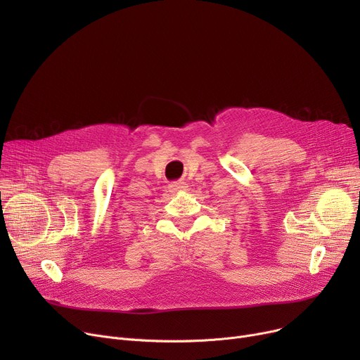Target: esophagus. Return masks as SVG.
Instances as JSON below:
<instances>
[{"label":"esophagus","mask_w":360,"mask_h":360,"mask_svg":"<svg viewBox=\"0 0 360 360\" xmlns=\"http://www.w3.org/2000/svg\"><path fill=\"white\" fill-rule=\"evenodd\" d=\"M186 188V184L182 181H175L169 185V190L170 193H178V191H184Z\"/></svg>","instance_id":"obj_1"}]
</instances>
